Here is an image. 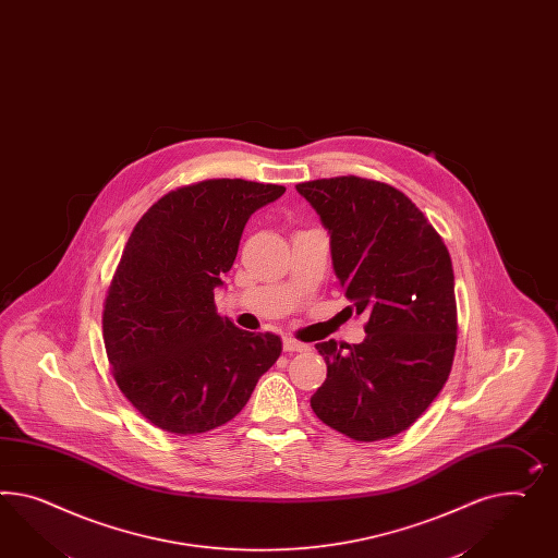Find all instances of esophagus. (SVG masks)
<instances>
[{
  "instance_id": "obj_1",
  "label": "esophagus",
  "mask_w": 558,
  "mask_h": 558,
  "mask_svg": "<svg viewBox=\"0 0 558 558\" xmlns=\"http://www.w3.org/2000/svg\"><path fill=\"white\" fill-rule=\"evenodd\" d=\"M282 347H284L287 353H299V351H306L308 349V345H304V343L296 341V339H290V337H284Z\"/></svg>"
}]
</instances>
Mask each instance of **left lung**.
<instances>
[{
    "label": "left lung",
    "mask_w": 558,
    "mask_h": 558,
    "mask_svg": "<svg viewBox=\"0 0 558 558\" xmlns=\"http://www.w3.org/2000/svg\"><path fill=\"white\" fill-rule=\"evenodd\" d=\"M331 235L332 270L357 315L360 345L318 343L327 379L311 398L320 421L372 442L418 421L451 374L457 302L451 256L404 193L337 177L296 184Z\"/></svg>",
    "instance_id": "obj_1"
}]
</instances>
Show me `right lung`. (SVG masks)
<instances>
[{
  "mask_svg": "<svg viewBox=\"0 0 558 558\" xmlns=\"http://www.w3.org/2000/svg\"><path fill=\"white\" fill-rule=\"evenodd\" d=\"M280 184L213 179L154 203L123 247L107 290L104 341L123 396L174 435L207 433L238 416L282 353L271 332L217 315L252 213L284 195Z\"/></svg>",
  "mask_w": 558,
  "mask_h": 558,
  "instance_id": "add662e5",
  "label": "right lung"
}]
</instances>
